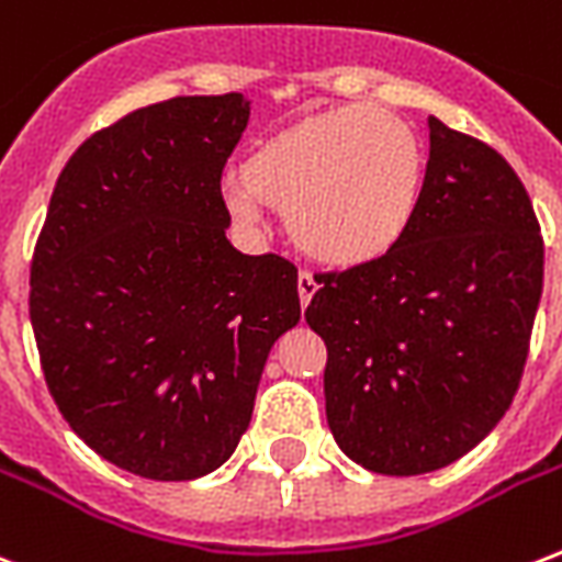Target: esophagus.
Segmentation results:
<instances>
[{
	"mask_svg": "<svg viewBox=\"0 0 562 562\" xmlns=\"http://www.w3.org/2000/svg\"><path fill=\"white\" fill-rule=\"evenodd\" d=\"M315 291H318V280H315V277H312L310 271H300L297 273L300 303H303V306H310V300L315 297Z\"/></svg>",
	"mask_w": 562,
	"mask_h": 562,
	"instance_id": "obj_1",
	"label": "esophagus"
}]
</instances>
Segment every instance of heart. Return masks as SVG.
<instances>
[{"label": "heart", "mask_w": 562, "mask_h": 562, "mask_svg": "<svg viewBox=\"0 0 562 562\" xmlns=\"http://www.w3.org/2000/svg\"><path fill=\"white\" fill-rule=\"evenodd\" d=\"M424 149L392 111L353 102L273 132L252 149L224 203L244 226L265 203L289 212L291 238L312 259L357 268L395 250L422 203Z\"/></svg>", "instance_id": "obj_1"}]
</instances>
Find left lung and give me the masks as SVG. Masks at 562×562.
<instances>
[{
    "instance_id": "8db88e82",
    "label": "left lung",
    "mask_w": 562,
    "mask_h": 562,
    "mask_svg": "<svg viewBox=\"0 0 562 562\" xmlns=\"http://www.w3.org/2000/svg\"><path fill=\"white\" fill-rule=\"evenodd\" d=\"M530 196L490 144L430 117L413 226L395 250L318 273L327 424L376 474H424L481 445L516 397L542 297Z\"/></svg>"
}]
</instances>
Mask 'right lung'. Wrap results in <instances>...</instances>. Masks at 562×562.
Instances as JSON below:
<instances>
[{
  "mask_svg": "<svg viewBox=\"0 0 562 562\" xmlns=\"http://www.w3.org/2000/svg\"><path fill=\"white\" fill-rule=\"evenodd\" d=\"M241 93L173 97L93 132L55 182L29 315L72 430L149 481L233 457L265 359L300 321L297 268L226 241Z\"/></svg>",
  "mask_w": 562,
  "mask_h": 562,
  "instance_id": "right-lung-1",
  "label": "right lung"
}]
</instances>
